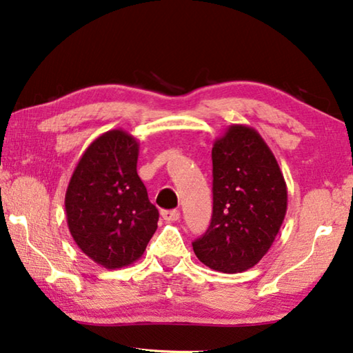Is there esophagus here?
<instances>
[{
  "label": "esophagus",
  "mask_w": 353,
  "mask_h": 353,
  "mask_svg": "<svg viewBox=\"0 0 353 353\" xmlns=\"http://www.w3.org/2000/svg\"><path fill=\"white\" fill-rule=\"evenodd\" d=\"M161 216H163V220L168 223H174L179 220V216H181V212L179 210H163L161 212Z\"/></svg>",
  "instance_id": "34e87169"
}]
</instances>
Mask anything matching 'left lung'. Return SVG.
I'll use <instances>...</instances> for the list:
<instances>
[{"mask_svg":"<svg viewBox=\"0 0 353 353\" xmlns=\"http://www.w3.org/2000/svg\"><path fill=\"white\" fill-rule=\"evenodd\" d=\"M212 166L214 212L193 251L212 270L245 272L275 242L288 210L286 182L270 148L247 125H231L216 139Z\"/></svg>","mask_w":353,"mask_h":353,"instance_id":"obj_1","label":"left lung"}]
</instances>
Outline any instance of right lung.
<instances>
[{"label": "right lung", "mask_w": 353, "mask_h": 353, "mask_svg": "<svg viewBox=\"0 0 353 353\" xmlns=\"http://www.w3.org/2000/svg\"><path fill=\"white\" fill-rule=\"evenodd\" d=\"M139 143L121 128L89 144L65 192L67 226L83 253L110 270L143 256L159 210L137 172Z\"/></svg>", "instance_id": "obj_1"}]
</instances>
